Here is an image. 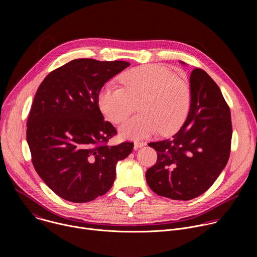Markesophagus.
<instances>
[{
	"instance_id": "esophagus-1",
	"label": "esophagus",
	"mask_w": 257,
	"mask_h": 257,
	"mask_svg": "<svg viewBox=\"0 0 257 257\" xmlns=\"http://www.w3.org/2000/svg\"><path fill=\"white\" fill-rule=\"evenodd\" d=\"M145 143L144 142H140V141H135L134 142V149L135 150H138L140 148H142V146H144Z\"/></svg>"
}]
</instances>
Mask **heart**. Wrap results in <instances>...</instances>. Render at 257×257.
Masks as SVG:
<instances>
[{
	"label": "heart",
	"instance_id": "b5f03b06",
	"mask_svg": "<svg viewBox=\"0 0 257 257\" xmlns=\"http://www.w3.org/2000/svg\"><path fill=\"white\" fill-rule=\"evenodd\" d=\"M121 81L124 88L106 84L100 90L98 104L109 121L120 124L140 103L141 114L122 125V136L139 139L159 131L172 134L184 123L191 103L190 88L171 70L144 65L124 73Z\"/></svg>",
	"mask_w": 257,
	"mask_h": 257
}]
</instances>
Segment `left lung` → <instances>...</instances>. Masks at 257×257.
I'll use <instances>...</instances> for the list:
<instances>
[{
    "label": "left lung",
    "mask_w": 257,
    "mask_h": 257,
    "mask_svg": "<svg viewBox=\"0 0 257 257\" xmlns=\"http://www.w3.org/2000/svg\"><path fill=\"white\" fill-rule=\"evenodd\" d=\"M190 93L188 117L181 129L169 139L149 143L158 160L146 171V182L155 193L174 200L204 193L226 167L231 152V112L221 89L205 71L195 68Z\"/></svg>",
    "instance_id": "left-lung-1"
}]
</instances>
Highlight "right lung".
<instances>
[{
  "mask_svg": "<svg viewBox=\"0 0 257 257\" xmlns=\"http://www.w3.org/2000/svg\"><path fill=\"white\" fill-rule=\"evenodd\" d=\"M125 61L76 59L52 71L35 93L26 139L35 171L65 200L82 203L106 193L116 165L133 142L108 145L117 134L98 106L103 84L127 68Z\"/></svg>",
  "mask_w": 257,
  "mask_h": 257,
  "instance_id": "1",
  "label": "right lung"
}]
</instances>
